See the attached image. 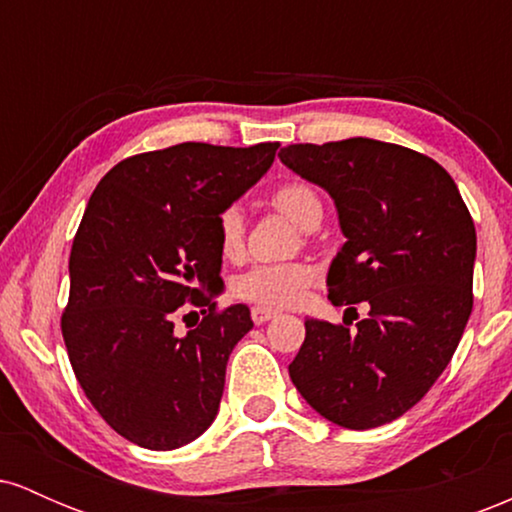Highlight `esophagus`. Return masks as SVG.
I'll return each mask as SVG.
<instances>
[{
	"label": "esophagus",
	"mask_w": 512,
	"mask_h": 512,
	"mask_svg": "<svg viewBox=\"0 0 512 512\" xmlns=\"http://www.w3.org/2000/svg\"><path fill=\"white\" fill-rule=\"evenodd\" d=\"M250 315H252V322H255V325H264V322L272 320V317H276V310L262 308V305H255Z\"/></svg>",
	"instance_id": "obj_1"
}]
</instances>
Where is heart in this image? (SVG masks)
I'll list each match as a JSON object with an SVG mask.
<instances>
[{
	"label": "heart",
	"mask_w": 512,
	"mask_h": 512,
	"mask_svg": "<svg viewBox=\"0 0 512 512\" xmlns=\"http://www.w3.org/2000/svg\"><path fill=\"white\" fill-rule=\"evenodd\" d=\"M269 202L284 211L301 228H315L322 219V197L308 180H284L269 192ZM216 236L223 257H238L245 240V221L238 207L221 209L216 216ZM315 269L305 262H272L255 264L248 272L236 276L233 293L243 301L262 308H289L305 296L313 286Z\"/></svg>",
	"instance_id": "b5f03b06"
}]
</instances>
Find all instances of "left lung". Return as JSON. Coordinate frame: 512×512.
Listing matches in <instances>:
<instances>
[{
  "label": "left lung",
  "mask_w": 512,
  "mask_h": 512,
  "mask_svg": "<svg viewBox=\"0 0 512 512\" xmlns=\"http://www.w3.org/2000/svg\"><path fill=\"white\" fill-rule=\"evenodd\" d=\"M279 158L337 204L346 243L330 301L370 308L356 330L305 320L293 385L351 431L390 424L431 390L472 315V214L448 170L407 146L354 137L289 144Z\"/></svg>",
  "instance_id": "obj_1"
}]
</instances>
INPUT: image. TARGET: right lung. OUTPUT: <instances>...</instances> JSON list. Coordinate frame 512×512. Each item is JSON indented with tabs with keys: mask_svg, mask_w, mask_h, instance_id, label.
Returning a JSON list of instances; mask_svg holds the SVG:
<instances>
[{
	"mask_svg": "<svg viewBox=\"0 0 512 512\" xmlns=\"http://www.w3.org/2000/svg\"><path fill=\"white\" fill-rule=\"evenodd\" d=\"M279 142H185L129 156L93 190L69 255L60 320L81 390L122 438L149 450L195 440L216 419L248 305L219 308L216 216L267 173ZM187 302L203 320L178 338ZM187 315H182L185 320Z\"/></svg>",
	"mask_w": 512,
	"mask_h": 512,
	"instance_id": "1",
	"label": "right lung"
}]
</instances>
